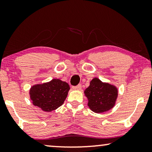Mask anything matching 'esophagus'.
I'll return each mask as SVG.
<instances>
[{"label": "esophagus", "mask_w": 152, "mask_h": 152, "mask_svg": "<svg viewBox=\"0 0 152 152\" xmlns=\"http://www.w3.org/2000/svg\"><path fill=\"white\" fill-rule=\"evenodd\" d=\"M72 88H73L74 90L80 91L81 89H82V85H81V84H79V85H77V86H74V87H72Z\"/></svg>", "instance_id": "obj_1"}]
</instances>
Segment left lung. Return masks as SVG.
Wrapping results in <instances>:
<instances>
[{
	"instance_id": "1",
	"label": "left lung",
	"mask_w": 152,
	"mask_h": 152,
	"mask_svg": "<svg viewBox=\"0 0 152 152\" xmlns=\"http://www.w3.org/2000/svg\"><path fill=\"white\" fill-rule=\"evenodd\" d=\"M84 93L88 99L89 109L97 113L113 109L118 96V89L115 85L104 82L97 77L91 81L90 85Z\"/></svg>"
}]
</instances>
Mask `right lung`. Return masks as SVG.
Returning <instances> with one entry per match:
<instances>
[{
	"label": "right lung",
	"mask_w": 152,
	"mask_h": 152,
	"mask_svg": "<svg viewBox=\"0 0 152 152\" xmlns=\"http://www.w3.org/2000/svg\"><path fill=\"white\" fill-rule=\"evenodd\" d=\"M70 86L59 79H53L42 84H34L29 91L33 105L43 111L50 112L63 104Z\"/></svg>",
	"instance_id": "add662e5"
}]
</instances>
